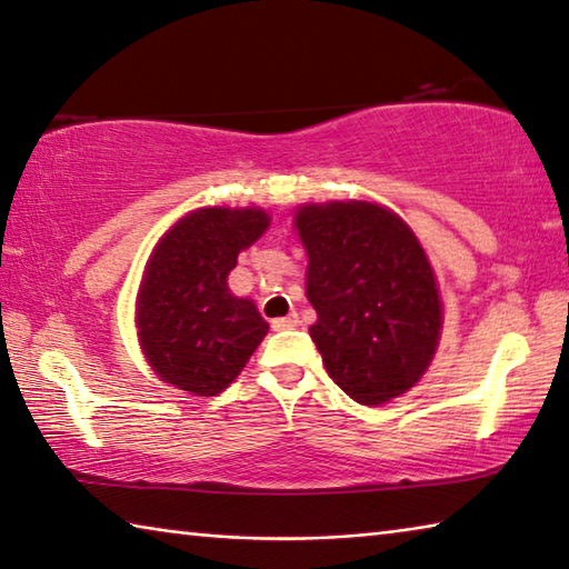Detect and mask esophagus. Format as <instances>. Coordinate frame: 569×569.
<instances>
[{
	"instance_id": "esophagus-1",
	"label": "esophagus",
	"mask_w": 569,
	"mask_h": 569,
	"mask_svg": "<svg viewBox=\"0 0 569 569\" xmlns=\"http://www.w3.org/2000/svg\"><path fill=\"white\" fill-rule=\"evenodd\" d=\"M300 325V320H297V315H290V318H277L272 320V330H292Z\"/></svg>"
}]
</instances>
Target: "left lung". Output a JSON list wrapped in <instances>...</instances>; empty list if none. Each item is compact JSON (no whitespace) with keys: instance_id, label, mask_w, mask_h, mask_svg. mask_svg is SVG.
I'll return each mask as SVG.
<instances>
[{"instance_id":"8db88e82","label":"left lung","mask_w":569,"mask_h":569,"mask_svg":"<svg viewBox=\"0 0 569 569\" xmlns=\"http://www.w3.org/2000/svg\"><path fill=\"white\" fill-rule=\"evenodd\" d=\"M310 338L330 378L362 406L406 393L433 358L441 300L433 269L396 213L366 201L305 207Z\"/></svg>"}]
</instances>
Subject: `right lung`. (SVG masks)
Returning <instances> with one entry per match:
<instances>
[{
    "mask_svg": "<svg viewBox=\"0 0 569 569\" xmlns=\"http://www.w3.org/2000/svg\"><path fill=\"white\" fill-rule=\"evenodd\" d=\"M269 217L259 209H199L156 247L138 292V338L166 383L217 396L247 366L269 330L254 302L229 292L241 249Z\"/></svg>",
    "mask_w": 569,
    "mask_h": 569,
    "instance_id": "1",
    "label": "right lung"
}]
</instances>
